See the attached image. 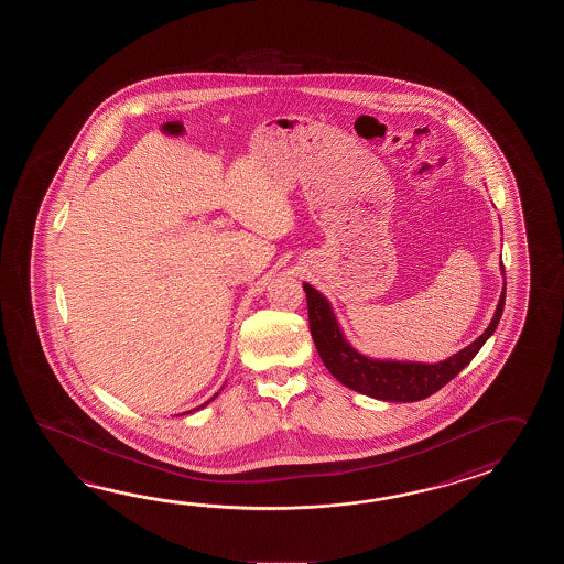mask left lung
Segmentation results:
<instances>
[{"mask_svg": "<svg viewBox=\"0 0 564 564\" xmlns=\"http://www.w3.org/2000/svg\"><path fill=\"white\" fill-rule=\"evenodd\" d=\"M302 286L306 292L312 338L330 375L336 381L347 384L348 389L359 391L362 395L381 399V401H397V403L420 401L433 395L444 384L449 383L464 367H468L469 360L478 355L479 348L484 347V343L494 335L496 326L502 318L503 300H506V282H503L502 296L498 302L496 314L491 318L490 326L479 335V338L468 347L462 348L454 357L435 365H427V362L369 359L360 355L345 340L328 300L324 299L323 294L314 290L311 284L304 282Z\"/></svg>", "mask_w": 564, "mask_h": 564, "instance_id": "left-lung-1", "label": "left lung"}]
</instances>
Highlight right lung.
<instances>
[{"label":"right lung","instance_id":"obj_1","mask_svg":"<svg viewBox=\"0 0 564 564\" xmlns=\"http://www.w3.org/2000/svg\"><path fill=\"white\" fill-rule=\"evenodd\" d=\"M216 397H217V393H216V395L212 397V399H209V401H214V399H216ZM209 401H205L204 405H199V408H195V409L205 408V405H207V403H209Z\"/></svg>","mask_w":564,"mask_h":564}]
</instances>
